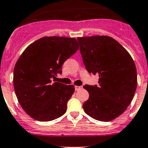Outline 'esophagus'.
Listing matches in <instances>:
<instances>
[{
	"instance_id": "obj_1",
	"label": "esophagus",
	"mask_w": 148,
	"mask_h": 148,
	"mask_svg": "<svg viewBox=\"0 0 148 148\" xmlns=\"http://www.w3.org/2000/svg\"><path fill=\"white\" fill-rule=\"evenodd\" d=\"M82 88H83V87H82V86H76L75 87V90H81Z\"/></svg>"
}]
</instances>
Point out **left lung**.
Returning <instances> with one entry per match:
<instances>
[{
	"label": "left lung",
	"instance_id": "left-lung-1",
	"mask_svg": "<svg viewBox=\"0 0 148 148\" xmlns=\"http://www.w3.org/2000/svg\"><path fill=\"white\" fill-rule=\"evenodd\" d=\"M77 39L86 70L99 77V86H83L89 93L83 109L96 120H113L127 109L134 97L137 84L134 60L125 48L111 36Z\"/></svg>",
	"mask_w": 148,
	"mask_h": 148
}]
</instances>
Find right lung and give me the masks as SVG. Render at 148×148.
Wrapping results in <instances>:
<instances>
[{
    "mask_svg": "<svg viewBox=\"0 0 148 148\" xmlns=\"http://www.w3.org/2000/svg\"><path fill=\"white\" fill-rule=\"evenodd\" d=\"M79 45L75 38L45 36L29 45L19 57L14 71V86L22 109L39 122H49L66 112L73 85L52 83L62 73V65Z\"/></svg>",
    "mask_w": 148,
    "mask_h": 148,
    "instance_id": "add662e5",
    "label": "right lung"
}]
</instances>
